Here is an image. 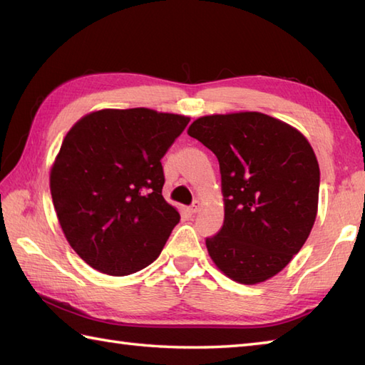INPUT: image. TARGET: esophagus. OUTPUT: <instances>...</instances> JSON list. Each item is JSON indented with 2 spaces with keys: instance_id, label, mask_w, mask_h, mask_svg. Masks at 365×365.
I'll use <instances>...</instances> for the list:
<instances>
[{
  "instance_id": "esophagus-1",
  "label": "esophagus",
  "mask_w": 365,
  "mask_h": 365,
  "mask_svg": "<svg viewBox=\"0 0 365 365\" xmlns=\"http://www.w3.org/2000/svg\"><path fill=\"white\" fill-rule=\"evenodd\" d=\"M199 207H200V202H199V200H195V202H192L191 207H190V212L191 213H197L199 212Z\"/></svg>"
}]
</instances>
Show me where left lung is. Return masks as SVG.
Returning a JSON list of instances; mask_svg holds the SVG:
<instances>
[{
	"instance_id": "1",
	"label": "left lung",
	"mask_w": 365,
	"mask_h": 365,
	"mask_svg": "<svg viewBox=\"0 0 365 365\" xmlns=\"http://www.w3.org/2000/svg\"><path fill=\"white\" fill-rule=\"evenodd\" d=\"M188 135L220 161L224 222L205 238L208 254L237 282L273 277L299 252L315 222L320 168L311 144L262 113L204 115Z\"/></svg>"
}]
</instances>
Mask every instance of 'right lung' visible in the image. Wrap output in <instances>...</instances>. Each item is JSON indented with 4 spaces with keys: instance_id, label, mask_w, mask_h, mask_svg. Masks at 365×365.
<instances>
[{
    "instance_id": "1",
    "label": "right lung",
    "mask_w": 365,
    "mask_h": 365,
    "mask_svg": "<svg viewBox=\"0 0 365 365\" xmlns=\"http://www.w3.org/2000/svg\"><path fill=\"white\" fill-rule=\"evenodd\" d=\"M188 122L147 108L102 110L64 138L50 174L53 205L73 251L100 273L150 265L180 221L161 195V158Z\"/></svg>"
}]
</instances>
